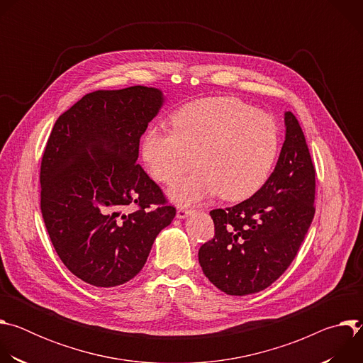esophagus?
<instances>
[{
    "label": "esophagus",
    "mask_w": 363,
    "mask_h": 363,
    "mask_svg": "<svg viewBox=\"0 0 363 363\" xmlns=\"http://www.w3.org/2000/svg\"><path fill=\"white\" fill-rule=\"evenodd\" d=\"M192 214V211L191 210H186V208H178V211H177V218L178 220H184V218H186L188 216H191Z\"/></svg>",
    "instance_id": "esophagus-1"
}]
</instances>
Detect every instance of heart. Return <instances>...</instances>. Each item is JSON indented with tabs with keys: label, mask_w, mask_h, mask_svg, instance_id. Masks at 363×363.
Listing matches in <instances>:
<instances>
[{
	"label": "heart",
	"mask_w": 363,
	"mask_h": 363,
	"mask_svg": "<svg viewBox=\"0 0 363 363\" xmlns=\"http://www.w3.org/2000/svg\"><path fill=\"white\" fill-rule=\"evenodd\" d=\"M174 132L150 129L142 157L152 177L171 185L195 164L199 171L182 179L169 196L182 205L220 192L225 201H241L260 189L279 153L274 121L233 97L189 103L172 116Z\"/></svg>",
	"instance_id": "b5f03b06"
}]
</instances>
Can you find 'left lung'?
I'll return each mask as SVG.
<instances>
[{
    "label": "left lung",
    "instance_id": "left-lung-1",
    "mask_svg": "<svg viewBox=\"0 0 363 363\" xmlns=\"http://www.w3.org/2000/svg\"><path fill=\"white\" fill-rule=\"evenodd\" d=\"M274 171L251 198L210 213L216 235L201 245L199 266L231 296L267 289L291 264L315 216V167L291 112Z\"/></svg>",
    "mask_w": 363,
    "mask_h": 363
}]
</instances>
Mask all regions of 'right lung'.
Segmentation results:
<instances>
[{"instance_id": "1", "label": "right lung", "mask_w": 363, "mask_h": 363, "mask_svg": "<svg viewBox=\"0 0 363 363\" xmlns=\"http://www.w3.org/2000/svg\"><path fill=\"white\" fill-rule=\"evenodd\" d=\"M164 103L155 87L97 90L65 112L47 140L43 220L65 266L94 287L132 280L177 214L136 164L139 139ZM130 204L138 208L126 215Z\"/></svg>"}]
</instances>
